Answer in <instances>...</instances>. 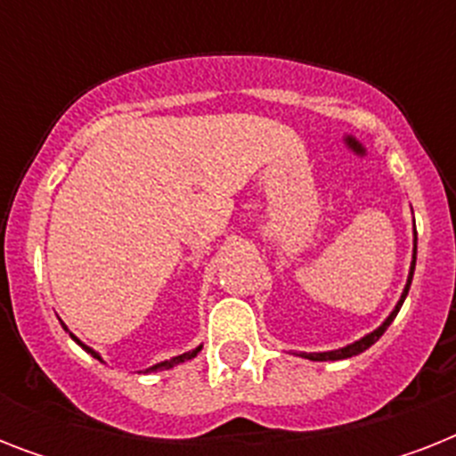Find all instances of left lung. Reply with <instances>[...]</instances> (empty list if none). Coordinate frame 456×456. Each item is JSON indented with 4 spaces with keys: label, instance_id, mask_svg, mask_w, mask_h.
<instances>
[{
    "label": "left lung",
    "instance_id": "1",
    "mask_svg": "<svg viewBox=\"0 0 456 456\" xmlns=\"http://www.w3.org/2000/svg\"><path fill=\"white\" fill-rule=\"evenodd\" d=\"M414 267H417V229H414V248H411V263H410V274H407V284H404L403 293H400V300L395 303V307L390 310V314L383 319L381 324L376 326L374 331L364 333L362 338L353 340V343H347L343 347H336V350H324V353H296L298 357H305V360H312V362H336V360H347V357H354V354L364 353L367 347H371L376 340L381 338L383 331L393 324V319L397 317V312L403 307L404 298H407V293H410V286H411V277H414Z\"/></svg>",
    "mask_w": 456,
    "mask_h": 456
}]
</instances>
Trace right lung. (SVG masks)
I'll return each mask as SVG.
<instances>
[{
    "label": "right lung",
    "mask_w": 456,
    "mask_h": 456,
    "mask_svg": "<svg viewBox=\"0 0 456 456\" xmlns=\"http://www.w3.org/2000/svg\"><path fill=\"white\" fill-rule=\"evenodd\" d=\"M61 326H63V331H66L68 336H70V338H73L75 343H77V346L82 347V350H85V353H89V354H92V357H94V360L103 362V357H102V354H99V353H96L94 347L85 346V343H82V340L77 338V336H75V333L70 331V329H68V326L63 324V322H61ZM200 347H203V346H196V347H193V350H189V353L175 354V357H170V360H163V362H158V364H153V367L144 369V374H151V371H163V369H172V367H177V364H182V362H186V360H193V357H196V354L200 353Z\"/></svg>",
    "instance_id": "add662e5"
}]
</instances>
